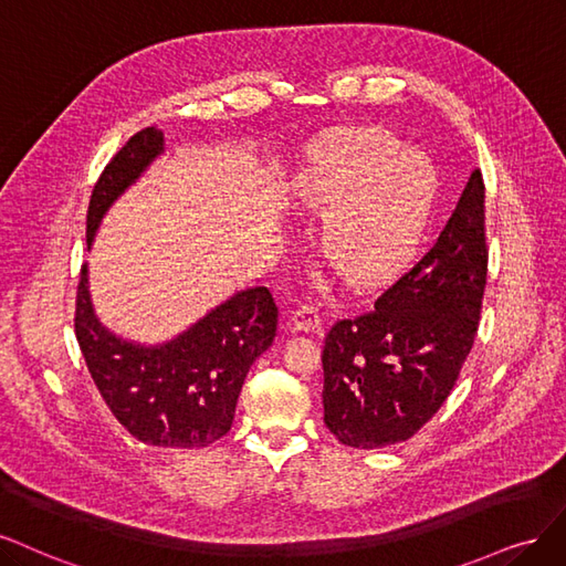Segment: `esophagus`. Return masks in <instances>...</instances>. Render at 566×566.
Instances as JSON below:
<instances>
[{
  "label": "esophagus",
  "mask_w": 566,
  "mask_h": 566,
  "mask_svg": "<svg viewBox=\"0 0 566 566\" xmlns=\"http://www.w3.org/2000/svg\"><path fill=\"white\" fill-rule=\"evenodd\" d=\"M291 322L296 324V329L301 332H319L322 329V313H319V305L310 303V305H301Z\"/></svg>",
  "instance_id": "34e87169"
}]
</instances>
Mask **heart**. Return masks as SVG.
Listing matches in <instances>:
<instances>
[{
  "mask_svg": "<svg viewBox=\"0 0 566 566\" xmlns=\"http://www.w3.org/2000/svg\"><path fill=\"white\" fill-rule=\"evenodd\" d=\"M437 178L421 153L376 129H343L317 143L294 205L324 216L322 253L353 286L388 280L407 261L432 209Z\"/></svg>",
  "mask_w": 566,
  "mask_h": 566,
  "instance_id": "heart-1",
  "label": "heart"
}]
</instances>
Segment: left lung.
<instances>
[{
    "label": "left lung",
    "mask_w": 566,
    "mask_h": 566,
    "mask_svg": "<svg viewBox=\"0 0 566 566\" xmlns=\"http://www.w3.org/2000/svg\"><path fill=\"white\" fill-rule=\"evenodd\" d=\"M484 180L475 169L426 256L324 338V423L340 444L407 442L447 402L475 343L484 284Z\"/></svg>",
    "instance_id": "obj_1"
}]
</instances>
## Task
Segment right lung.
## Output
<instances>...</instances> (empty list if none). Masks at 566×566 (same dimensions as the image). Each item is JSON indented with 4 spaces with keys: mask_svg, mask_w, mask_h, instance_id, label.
Segmentation results:
<instances>
[{
    "mask_svg": "<svg viewBox=\"0 0 566 566\" xmlns=\"http://www.w3.org/2000/svg\"><path fill=\"white\" fill-rule=\"evenodd\" d=\"M164 153V134L148 126L126 140L91 192L86 244L115 199ZM280 310L268 286L240 291L188 332L161 345H140L107 332L94 313L88 270L77 286L75 334L105 405L136 440L199 449L230 430L244 378L277 336Z\"/></svg>",
    "mask_w": 566,
    "mask_h": 566,
    "instance_id": "1",
    "label": "right lung"
}]
</instances>
